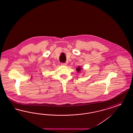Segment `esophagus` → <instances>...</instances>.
<instances>
[{
    "mask_svg": "<svg viewBox=\"0 0 133 133\" xmlns=\"http://www.w3.org/2000/svg\"><path fill=\"white\" fill-rule=\"evenodd\" d=\"M61 65H62V66H66V63H61Z\"/></svg>",
    "mask_w": 133,
    "mask_h": 133,
    "instance_id": "1",
    "label": "esophagus"
}]
</instances>
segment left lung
I'll list each match as a JSON object with an SVG mask.
<instances>
[{"label":"left lung","mask_w":133,"mask_h":133,"mask_svg":"<svg viewBox=\"0 0 133 133\" xmlns=\"http://www.w3.org/2000/svg\"><path fill=\"white\" fill-rule=\"evenodd\" d=\"M81 69H82V68L81 67H80V66H78L77 68H76V71L77 72H80V71L81 70Z\"/></svg>","instance_id":"1"}]
</instances>
